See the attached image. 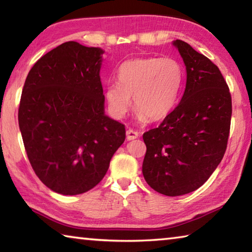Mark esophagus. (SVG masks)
<instances>
[{
	"label": "esophagus",
	"mask_w": 252,
	"mask_h": 252,
	"mask_svg": "<svg viewBox=\"0 0 252 252\" xmlns=\"http://www.w3.org/2000/svg\"><path fill=\"white\" fill-rule=\"evenodd\" d=\"M139 136V133L136 131H134V130H132V129H129L126 131V139L129 140H134V139H136Z\"/></svg>",
	"instance_id": "esophagus-1"
}]
</instances>
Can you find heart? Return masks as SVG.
<instances>
[{"instance_id":"1","label":"heart","mask_w":252,"mask_h":252,"mask_svg":"<svg viewBox=\"0 0 252 252\" xmlns=\"http://www.w3.org/2000/svg\"><path fill=\"white\" fill-rule=\"evenodd\" d=\"M118 84L106 88L105 99L114 116L123 117L133 104L140 120L160 121L177 103L185 71L173 58H139L121 64Z\"/></svg>"}]
</instances>
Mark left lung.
I'll list each match as a JSON object with an SVG mask.
<instances>
[{
	"instance_id": "8db88e82",
	"label": "left lung",
	"mask_w": 252,
	"mask_h": 252,
	"mask_svg": "<svg viewBox=\"0 0 252 252\" xmlns=\"http://www.w3.org/2000/svg\"><path fill=\"white\" fill-rule=\"evenodd\" d=\"M173 45L185 62L187 83L176 109L143 133V177L153 190L176 197L197 190L218 167L227 149L232 103L215 63L181 40Z\"/></svg>"
}]
</instances>
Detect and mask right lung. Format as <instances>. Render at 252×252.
<instances>
[{"label":"right lung","instance_id":"right-lung-1","mask_svg":"<svg viewBox=\"0 0 252 252\" xmlns=\"http://www.w3.org/2000/svg\"><path fill=\"white\" fill-rule=\"evenodd\" d=\"M103 53L65 42L37 60L25 80L20 131L34 172L54 192L91 190L125 142V125L104 114Z\"/></svg>","mask_w":252,"mask_h":252}]
</instances>
